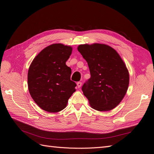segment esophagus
<instances>
[{"instance_id":"esophagus-1","label":"esophagus","mask_w":154,"mask_h":154,"mask_svg":"<svg viewBox=\"0 0 154 154\" xmlns=\"http://www.w3.org/2000/svg\"><path fill=\"white\" fill-rule=\"evenodd\" d=\"M77 86H78V88H80V87L82 86V82H78L77 83Z\"/></svg>"}]
</instances>
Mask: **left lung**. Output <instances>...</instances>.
Masks as SVG:
<instances>
[{"label": "left lung", "instance_id": "1", "mask_svg": "<svg viewBox=\"0 0 154 154\" xmlns=\"http://www.w3.org/2000/svg\"><path fill=\"white\" fill-rule=\"evenodd\" d=\"M88 64L91 78L82 90L91 107L99 111L117 107L125 96L129 72L117 52L105 44L80 45L78 47Z\"/></svg>", "mask_w": 154, "mask_h": 154}]
</instances>
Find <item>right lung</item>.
<instances>
[{
    "label": "right lung",
    "instance_id": "1",
    "mask_svg": "<svg viewBox=\"0 0 154 154\" xmlns=\"http://www.w3.org/2000/svg\"><path fill=\"white\" fill-rule=\"evenodd\" d=\"M72 51L71 47L61 43L49 45L29 67V93L39 107L49 113L63 110L76 91V83L70 80L71 69L66 65Z\"/></svg>",
    "mask_w": 154,
    "mask_h": 154
}]
</instances>
